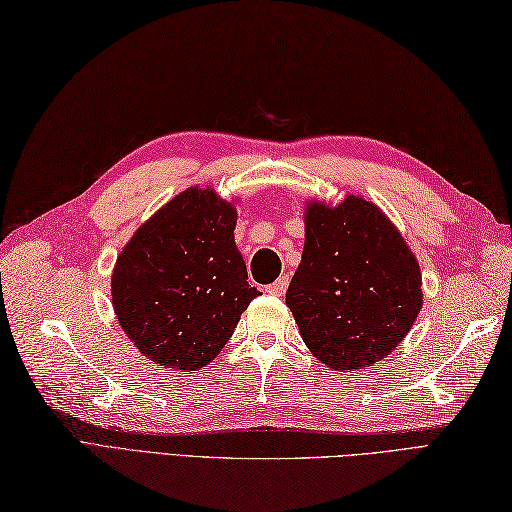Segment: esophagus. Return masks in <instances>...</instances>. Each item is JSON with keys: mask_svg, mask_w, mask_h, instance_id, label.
I'll use <instances>...</instances> for the list:
<instances>
[{"mask_svg": "<svg viewBox=\"0 0 512 512\" xmlns=\"http://www.w3.org/2000/svg\"><path fill=\"white\" fill-rule=\"evenodd\" d=\"M287 283H290V277H279L274 283L266 285V292L274 294V296H283L287 290Z\"/></svg>", "mask_w": 512, "mask_h": 512, "instance_id": "1", "label": "esophagus"}]
</instances>
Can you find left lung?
Wrapping results in <instances>:
<instances>
[{
	"instance_id": "left-lung-1",
	"label": "left lung",
	"mask_w": 512,
	"mask_h": 512,
	"mask_svg": "<svg viewBox=\"0 0 512 512\" xmlns=\"http://www.w3.org/2000/svg\"><path fill=\"white\" fill-rule=\"evenodd\" d=\"M285 305L311 355L359 372L402 344L424 305L422 270L376 203L346 194L305 203V246Z\"/></svg>"
}]
</instances>
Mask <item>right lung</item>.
Segmentation results:
<instances>
[{
	"label": "right lung",
	"instance_id": "1",
	"mask_svg": "<svg viewBox=\"0 0 512 512\" xmlns=\"http://www.w3.org/2000/svg\"><path fill=\"white\" fill-rule=\"evenodd\" d=\"M238 209L214 188L179 192L136 229L112 270V307L142 357L196 372L259 296L235 246Z\"/></svg>",
	"mask_w": 512,
	"mask_h": 512
}]
</instances>
